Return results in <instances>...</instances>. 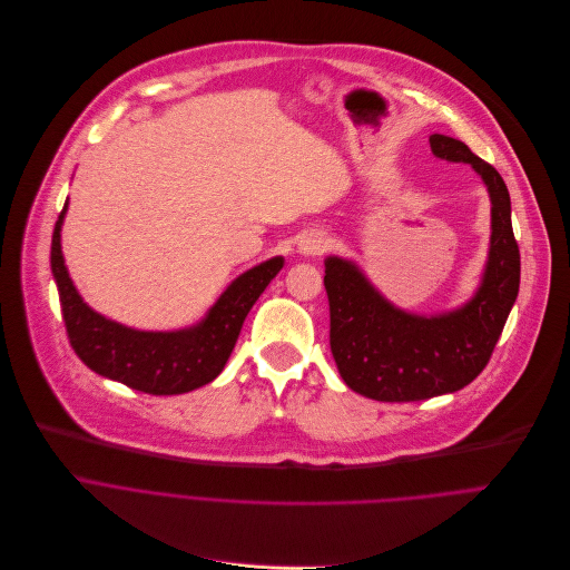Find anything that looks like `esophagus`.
Listing matches in <instances>:
<instances>
[{"instance_id":"esophagus-1","label":"esophagus","mask_w":570,"mask_h":570,"mask_svg":"<svg viewBox=\"0 0 570 570\" xmlns=\"http://www.w3.org/2000/svg\"><path fill=\"white\" fill-rule=\"evenodd\" d=\"M325 247H327V240H325V236L321 232H309L298 243V252L303 256H318V254L325 252Z\"/></svg>"}]
</instances>
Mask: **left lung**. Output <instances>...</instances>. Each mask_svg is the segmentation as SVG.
Segmentation results:
<instances>
[{
	"mask_svg": "<svg viewBox=\"0 0 570 570\" xmlns=\"http://www.w3.org/2000/svg\"><path fill=\"white\" fill-rule=\"evenodd\" d=\"M429 144L435 157L470 164L483 177L492 199L490 258L476 296L438 316L397 309L353 263L325 261L332 357L355 393L377 402L429 400L474 382L519 294L521 256L503 177L459 139L431 135Z\"/></svg>",
	"mask_w": 570,
	"mask_h": 570,
	"instance_id": "8db88e82",
	"label": "left lung"
}]
</instances>
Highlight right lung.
<instances>
[{"label":"right lung","mask_w":570,"mask_h":570,"mask_svg":"<svg viewBox=\"0 0 570 570\" xmlns=\"http://www.w3.org/2000/svg\"><path fill=\"white\" fill-rule=\"evenodd\" d=\"M65 210L67 202L51 238V272L69 344L80 362L102 377L150 395H179L213 382L232 357L249 309L283 269V258H272L236 278L199 325L179 332H139L96 314L78 296L60 252Z\"/></svg>","instance_id":"obj_1"}]
</instances>
